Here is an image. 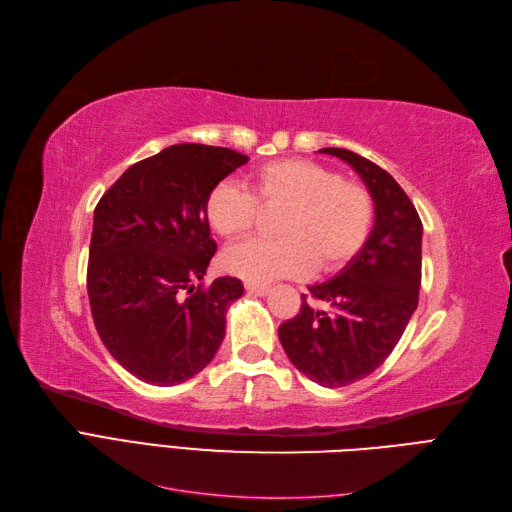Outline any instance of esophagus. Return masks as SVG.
I'll use <instances>...</instances> for the list:
<instances>
[{"label":"esophagus","instance_id":"34e87169","mask_svg":"<svg viewBox=\"0 0 512 512\" xmlns=\"http://www.w3.org/2000/svg\"><path fill=\"white\" fill-rule=\"evenodd\" d=\"M246 291L253 293V295H268L270 293V287L268 285H257V283H246L244 285Z\"/></svg>","mask_w":512,"mask_h":512}]
</instances>
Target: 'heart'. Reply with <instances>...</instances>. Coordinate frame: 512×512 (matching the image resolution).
Masks as SVG:
<instances>
[{
    "mask_svg": "<svg viewBox=\"0 0 512 512\" xmlns=\"http://www.w3.org/2000/svg\"><path fill=\"white\" fill-rule=\"evenodd\" d=\"M257 197L232 180H221L206 197V221L223 238L249 234L263 206L287 208L280 240H249L223 253V268L249 283L300 278L312 270L336 272L370 240L376 219L372 193L310 159H278L255 170Z\"/></svg>",
    "mask_w": 512,
    "mask_h": 512,
    "instance_id": "heart-1",
    "label": "heart"
}]
</instances>
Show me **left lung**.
Segmentation results:
<instances>
[{"label":"left lung","instance_id":"obj_1","mask_svg":"<svg viewBox=\"0 0 512 512\" xmlns=\"http://www.w3.org/2000/svg\"><path fill=\"white\" fill-rule=\"evenodd\" d=\"M361 176L374 197L368 244L332 280L308 287L302 308L278 327L291 364L323 387H346L372 374L391 355L417 310L423 225L395 178L346 148H321Z\"/></svg>","mask_w":512,"mask_h":512}]
</instances>
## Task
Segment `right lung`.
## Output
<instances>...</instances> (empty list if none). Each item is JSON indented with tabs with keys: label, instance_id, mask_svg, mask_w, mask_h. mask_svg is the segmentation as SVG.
Instances as JSON below:
<instances>
[{
	"label": "right lung",
	"instance_id": "obj_1",
	"mask_svg": "<svg viewBox=\"0 0 512 512\" xmlns=\"http://www.w3.org/2000/svg\"><path fill=\"white\" fill-rule=\"evenodd\" d=\"M249 157L174 144L134 163L93 212L87 291L110 355L144 383L170 387L202 372L225 338L238 278L204 287L217 242L206 197Z\"/></svg>",
	"mask_w": 512,
	"mask_h": 512
}]
</instances>
